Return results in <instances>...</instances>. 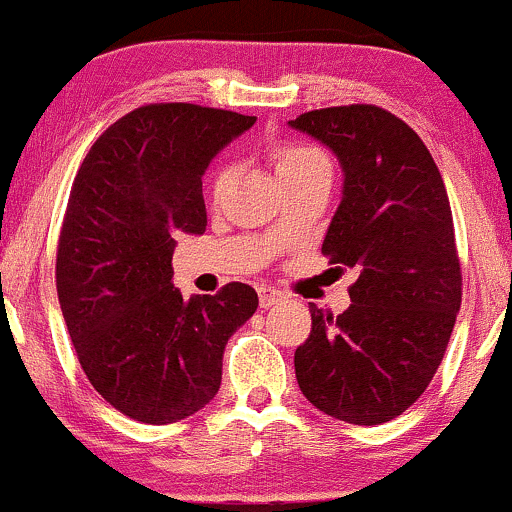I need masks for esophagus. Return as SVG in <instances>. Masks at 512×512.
I'll return each instance as SVG.
<instances>
[{
	"label": "esophagus",
	"instance_id": "esophagus-1",
	"mask_svg": "<svg viewBox=\"0 0 512 512\" xmlns=\"http://www.w3.org/2000/svg\"><path fill=\"white\" fill-rule=\"evenodd\" d=\"M257 293H260V305H262L264 310L272 308V305L284 303L286 298H289L284 291H279V289H276V286H269V284L257 286Z\"/></svg>",
	"mask_w": 512,
	"mask_h": 512
}]
</instances>
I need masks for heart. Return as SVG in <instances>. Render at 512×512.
<instances>
[{"label":"heart","mask_w":512,"mask_h":512,"mask_svg":"<svg viewBox=\"0 0 512 512\" xmlns=\"http://www.w3.org/2000/svg\"><path fill=\"white\" fill-rule=\"evenodd\" d=\"M274 166H276V173H279V178L286 180V178H293V175L308 173V170L330 168V161H327V156L322 154L320 149H315V146L286 144L274 151ZM226 182H228V168H221L214 178V195H221Z\"/></svg>","instance_id":"obj_1"}]
</instances>
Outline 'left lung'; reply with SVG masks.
Listing matches in <instances>:
<instances>
[{
    "mask_svg": "<svg viewBox=\"0 0 512 512\" xmlns=\"http://www.w3.org/2000/svg\"><path fill=\"white\" fill-rule=\"evenodd\" d=\"M289 125L342 166L322 252L358 272L342 315L310 303L313 330L293 356L298 387L334 419L385 424L424 395L460 313L448 192L419 134L383 108L310 110Z\"/></svg>",
    "mask_w": 512,
    "mask_h": 512,
    "instance_id": "left-lung-1",
    "label": "left lung"
}]
</instances>
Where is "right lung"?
Returning <instances> with one entry per match:
<instances>
[{
	"label": "right lung",
	"mask_w": 512,
	"mask_h": 512,
	"mask_svg": "<svg viewBox=\"0 0 512 512\" xmlns=\"http://www.w3.org/2000/svg\"><path fill=\"white\" fill-rule=\"evenodd\" d=\"M257 117L156 103L110 125L76 173L60 245L57 296L86 378L117 411L173 424L214 399L223 349L257 310L252 286L182 298L180 233L202 236V175Z\"/></svg>",
	"instance_id": "add662e5"
}]
</instances>
